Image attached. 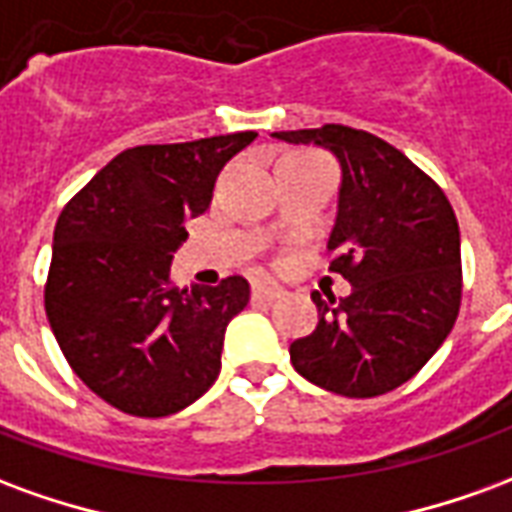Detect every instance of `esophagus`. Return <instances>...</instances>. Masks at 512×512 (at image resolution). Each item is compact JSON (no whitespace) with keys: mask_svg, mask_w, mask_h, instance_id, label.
<instances>
[{"mask_svg":"<svg viewBox=\"0 0 512 512\" xmlns=\"http://www.w3.org/2000/svg\"><path fill=\"white\" fill-rule=\"evenodd\" d=\"M252 296H255L257 301H277L285 296V290L279 288V285H274V282H255V285H252Z\"/></svg>","mask_w":512,"mask_h":512,"instance_id":"34e87169","label":"esophagus"}]
</instances>
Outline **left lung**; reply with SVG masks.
<instances>
[{
  "label": "left lung",
  "mask_w": 512,
  "mask_h": 512,
  "mask_svg": "<svg viewBox=\"0 0 512 512\" xmlns=\"http://www.w3.org/2000/svg\"><path fill=\"white\" fill-rule=\"evenodd\" d=\"M332 150L340 169L332 271L345 299H321L318 326L290 343L296 373L343 397H376L417 376L461 307V230L444 191L384 139L348 126L277 131Z\"/></svg>",
  "instance_id": "obj_1"
}]
</instances>
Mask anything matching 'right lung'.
<instances>
[{"label": "right lung", "instance_id": "add662e5", "mask_svg": "<svg viewBox=\"0 0 512 512\" xmlns=\"http://www.w3.org/2000/svg\"><path fill=\"white\" fill-rule=\"evenodd\" d=\"M255 136L128 147L60 213L46 315L73 373L109 406L169 417L219 378L224 332L249 304V282L180 290L169 266L222 167Z\"/></svg>", "mask_w": 512, "mask_h": 512}]
</instances>
